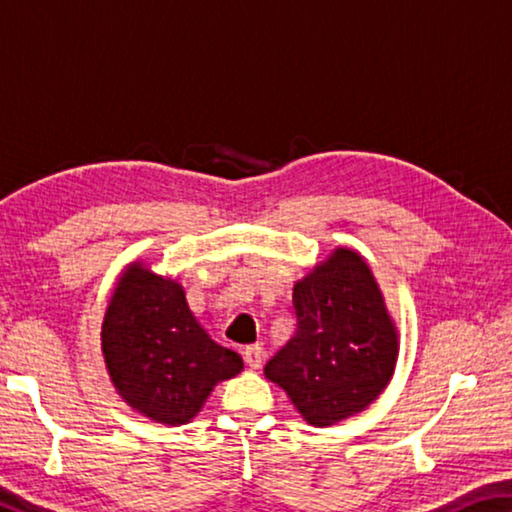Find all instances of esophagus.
Listing matches in <instances>:
<instances>
[{"label":"esophagus","instance_id":"34e87169","mask_svg":"<svg viewBox=\"0 0 512 512\" xmlns=\"http://www.w3.org/2000/svg\"><path fill=\"white\" fill-rule=\"evenodd\" d=\"M244 361L248 363V368H253V370H257V368H262V363H264V348L262 345H246L244 348Z\"/></svg>","mask_w":512,"mask_h":512}]
</instances>
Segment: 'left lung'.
I'll use <instances>...</instances> for the list:
<instances>
[{
  "label": "left lung",
  "mask_w": 512,
  "mask_h": 512,
  "mask_svg": "<svg viewBox=\"0 0 512 512\" xmlns=\"http://www.w3.org/2000/svg\"><path fill=\"white\" fill-rule=\"evenodd\" d=\"M298 332L264 375L311 427L361 413L391 381L400 334L370 266L336 246L293 287Z\"/></svg>",
  "instance_id": "1"
}]
</instances>
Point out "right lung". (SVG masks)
Returning a JSON list of instances; mask_svg holds the SVG:
<instances>
[{
  "mask_svg": "<svg viewBox=\"0 0 512 512\" xmlns=\"http://www.w3.org/2000/svg\"><path fill=\"white\" fill-rule=\"evenodd\" d=\"M101 352L121 400L169 427L192 422L214 386L244 370L239 354L198 323L178 277L151 271L144 259L117 277L101 323Z\"/></svg>",
  "mask_w": 512,
  "mask_h": 512,
  "instance_id": "obj_1",
  "label": "right lung"
}]
</instances>
